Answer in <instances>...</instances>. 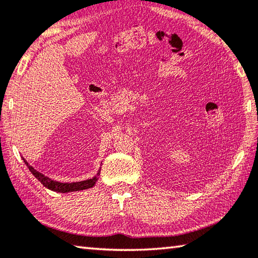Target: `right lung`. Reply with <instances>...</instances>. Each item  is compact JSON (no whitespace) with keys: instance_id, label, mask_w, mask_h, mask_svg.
Masks as SVG:
<instances>
[{"instance_id":"right-lung-1","label":"right lung","mask_w":258,"mask_h":258,"mask_svg":"<svg viewBox=\"0 0 258 258\" xmlns=\"http://www.w3.org/2000/svg\"><path fill=\"white\" fill-rule=\"evenodd\" d=\"M25 164L28 166L29 171L33 173V175L37 178L38 181H40L43 185L47 189H50L52 191H55V192H62V194H66V192H75V191H81V190H85V189H90V187L94 186L95 182L98 181V177L94 176L92 178H90V180H86V181H81V182H73V183H61V182H56L51 180L45 175H43L42 173L37 172L36 169L33 168L32 166L28 165V163L26 160ZM99 174V173H98Z\"/></svg>"}]
</instances>
